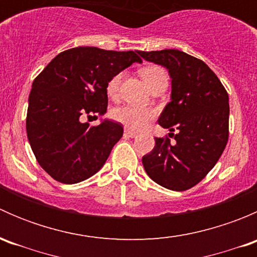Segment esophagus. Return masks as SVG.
<instances>
[{"label": "esophagus", "instance_id": "1", "mask_svg": "<svg viewBox=\"0 0 257 257\" xmlns=\"http://www.w3.org/2000/svg\"><path fill=\"white\" fill-rule=\"evenodd\" d=\"M124 136L126 137V138H136L137 137V133L133 131H129V129H126L125 132H124Z\"/></svg>", "mask_w": 257, "mask_h": 257}]
</instances>
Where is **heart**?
Segmentation results:
<instances>
[{"mask_svg":"<svg viewBox=\"0 0 257 257\" xmlns=\"http://www.w3.org/2000/svg\"><path fill=\"white\" fill-rule=\"evenodd\" d=\"M141 76L144 79L145 84L149 89L155 87L162 82H168L167 72L159 66H148L141 69ZM121 73L115 74L109 79L107 84V93L110 97H115L118 93L119 85H120ZM154 112L148 108L132 107V105H124V107L115 108L113 110V118L119 123L124 124L126 128L141 131L145 128L150 120L154 118Z\"/></svg>","mask_w":257,"mask_h":257,"instance_id":"obj_1","label":"heart"}]
</instances>
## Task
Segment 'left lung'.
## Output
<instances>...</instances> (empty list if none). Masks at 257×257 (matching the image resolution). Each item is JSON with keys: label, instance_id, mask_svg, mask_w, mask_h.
Listing matches in <instances>:
<instances>
[{"label": "left lung", "instance_id": "8db88e82", "mask_svg": "<svg viewBox=\"0 0 257 257\" xmlns=\"http://www.w3.org/2000/svg\"><path fill=\"white\" fill-rule=\"evenodd\" d=\"M148 62L165 67L172 78L170 102L158 123L177 132L175 143L155 138L144 155L152 180L169 190L183 191L203 180L221 157L229 138V95L216 74L200 59L178 49L142 52Z\"/></svg>", "mask_w": 257, "mask_h": 257}]
</instances>
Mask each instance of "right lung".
Listing matches in <instances>:
<instances>
[{"label":"right lung","mask_w":257,"mask_h":257,"mask_svg":"<svg viewBox=\"0 0 257 257\" xmlns=\"http://www.w3.org/2000/svg\"><path fill=\"white\" fill-rule=\"evenodd\" d=\"M136 62L142 59L133 51L76 47L54 57L33 80L27 138L37 162L54 180L76 184L102 169L123 126L109 119L89 126L82 118L107 113L108 82Z\"/></svg>","instance_id":"right-lung-1"}]
</instances>
